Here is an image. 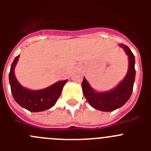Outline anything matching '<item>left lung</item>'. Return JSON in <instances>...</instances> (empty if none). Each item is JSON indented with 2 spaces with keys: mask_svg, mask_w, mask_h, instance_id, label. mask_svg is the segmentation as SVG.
Here are the masks:
<instances>
[{
  "mask_svg": "<svg viewBox=\"0 0 151 151\" xmlns=\"http://www.w3.org/2000/svg\"><path fill=\"white\" fill-rule=\"evenodd\" d=\"M120 46L129 56V68L125 78L116 88L110 91L98 93L91 88L85 78L82 81L84 95L89 104L96 110L104 112L113 111L123 106L132 95L135 78L134 57L129 47L125 45H120Z\"/></svg>",
  "mask_w": 151,
  "mask_h": 151,
  "instance_id": "left-lung-1",
  "label": "left lung"
}]
</instances>
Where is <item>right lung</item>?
<instances>
[{"mask_svg": "<svg viewBox=\"0 0 151 151\" xmlns=\"http://www.w3.org/2000/svg\"><path fill=\"white\" fill-rule=\"evenodd\" d=\"M19 55L16 57L9 73L12 94L17 104L30 112H41L54 106L60 96L61 91L67 80L60 81L50 87L39 91L24 88L18 82L14 75V68Z\"/></svg>", "mask_w": 151, "mask_h": 151, "instance_id": "add662e5", "label": "right lung"}]
</instances>
